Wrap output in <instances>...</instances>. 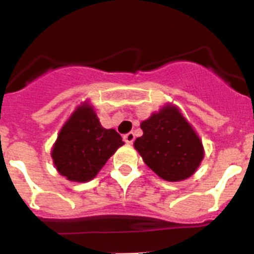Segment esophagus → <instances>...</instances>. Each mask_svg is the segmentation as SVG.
I'll list each match as a JSON object with an SVG mask.
<instances>
[{"label":"esophagus","instance_id":"1","mask_svg":"<svg viewBox=\"0 0 254 254\" xmlns=\"http://www.w3.org/2000/svg\"><path fill=\"white\" fill-rule=\"evenodd\" d=\"M123 140H125V142H127V143H132L134 141V133L133 132H128V133H126L125 136H123Z\"/></svg>","mask_w":254,"mask_h":254}]
</instances>
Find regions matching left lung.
Wrapping results in <instances>:
<instances>
[{"label": "left lung", "mask_w": 254, "mask_h": 254, "mask_svg": "<svg viewBox=\"0 0 254 254\" xmlns=\"http://www.w3.org/2000/svg\"><path fill=\"white\" fill-rule=\"evenodd\" d=\"M134 147L147 167L169 182L183 181L203 159L202 142L176 107L167 105L141 123Z\"/></svg>", "instance_id": "8db88e82"}]
</instances>
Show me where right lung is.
<instances>
[{
    "mask_svg": "<svg viewBox=\"0 0 254 254\" xmlns=\"http://www.w3.org/2000/svg\"><path fill=\"white\" fill-rule=\"evenodd\" d=\"M116 129H105L90 105L77 108L62 127L52 150L60 174L68 181L89 182L123 145Z\"/></svg>",
    "mask_w": 254,
    "mask_h": 254,
    "instance_id": "obj_1",
    "label": "right lung"
}]
</instances>
